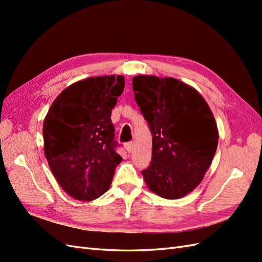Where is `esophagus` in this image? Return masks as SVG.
I'll use <instances>...</instances> for the list:
<instances>
[{
	"label": "esophagus",
	"mask_w": 262,
	"mask_h": 262,
	"mask_svg": "<svg viewBox=\"0 0 262 262\" xmlns=\"http://www.w3.org/2000/svg\"><path fill=\"white\" fill-rule=\"evenodd\" d=\"M125 148L127 149L128 153H130L133 151V148H134V143L133 142H128L125 144Z\"/></svg>",
	"instance_id": "obj_1"
}]
</instances>
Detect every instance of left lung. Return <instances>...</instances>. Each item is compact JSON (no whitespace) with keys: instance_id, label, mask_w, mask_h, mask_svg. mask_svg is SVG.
<instances>
[{"instance_id":"obj_1","label":"left lung","mask_w":262,"mask_h":262,"mask_svg":"<svg viewBox=\"0 0 262 262\" xmlns=\"http://www.w3.org/2000/svg\"><path fill=\"white\" fill-rule=\"evenodd\" d=\"M133 90L152 134V160L142 171L144 180L162 198L186 196L203 180L219 143L207 102L172 77L138 75Z\"/></svg>"}]
</instances>
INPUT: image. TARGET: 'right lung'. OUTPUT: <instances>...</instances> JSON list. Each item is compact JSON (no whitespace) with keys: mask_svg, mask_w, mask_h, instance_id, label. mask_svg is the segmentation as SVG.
<instances>
[{"mask_svg":"<svg viewBox=\"0 0 262 262\" xmlns=\"http://www.w3.org/2000/svg\"><path fill=\"white\" fill-rule=\"evenodd\" d=\"M124 88L121 75L76 82L56 98L43 120L48 164L59 186L77 200L107 191L121 162L111 110Z\"/></svg>","mask_w":262,"mask_h":262,"instance_id":"1","label":"right lung"}]
</instances>
